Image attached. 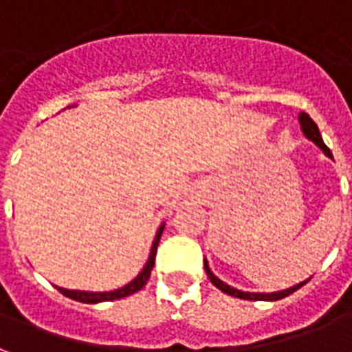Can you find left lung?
<instances>
[{"label": "left lung", "instance_id": "obj_1", "mask_svg": "<svg viewBox=\"0 0 352 352\" xmlns=\"http://www.w3.org/2000/svg\"><path fill=\"white\" fill-rule=\"evenodd\" d=\"M300 124H302V131L305 133V138L311 139L315 145H318L322 151H324L326 156H330L332 158V153H330V148L324 145V141H322V138H320V131H318L317 124L313 122V118H311L307 113H300ZM204 265H206V272H207V277L211 279V283H213L214 287L219 288V290H222L224 294L228 296H234V298H239V300H251V302H275V300H283V298H287V296H290L292 292H296L298 288L303 287L307 280H303V283H300V285H296V287L292 288H287V290H280V292H272V294H260V292H243V290H237V288L230 287V285H226V283H222L219 277H214L213 272L209 270V265H207V260L204 262Z\"/></svg>", "mask_w": 352, "mask_h": 352}]
</instances>
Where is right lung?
<instances>
[{
  "label": "right lung",
  "instance_id": "obj_1",
  "mask_svg": "<svg viewBox=\"0 0 352 352\" xmlns=\"http://www.w3.org/2000/svg\"><path fill=\"white\" fill-rule=\"evenodd\" d=\"M162 230H164V224L158 230V234L154 237V243L153 249H151V256L146 260L145 267H143V272L139 273L135 279L128 283L126 287L118 288V290H111V292H85V290H67V288H60L56 287L60 292L67 298H72V300H77V302L82 303H100V302H113V300H120V298H126V296L135 294L138 290L145 287L146 280L151 277V272H153L154 267V260H156V249H158V243H160V236H162Z\"/></svg>",
  "mask_w": 352,
  "mask_h": 352
}]
</instances>
